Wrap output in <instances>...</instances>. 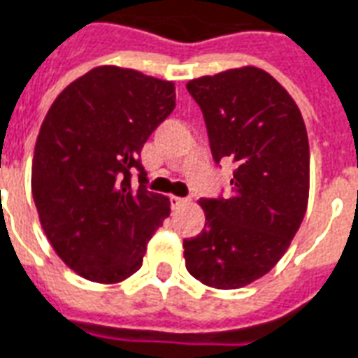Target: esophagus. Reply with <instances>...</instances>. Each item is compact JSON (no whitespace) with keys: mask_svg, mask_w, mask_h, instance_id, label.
<instances>
[{"mask_svg":"<svg viewBox=\"0 0 358 358\" xmlns=\"http://www.w3.org/2000/svg\"><path fill=\"white\" fill-rule=\"evenodd\" d=\"M187 203H189V199H185V196H171V206H173V208L185 206Z\"/></svg>","mask_w":358,"mask_h":358,"instance_id":"34e87169","label":"esophagus"}]
</instances>
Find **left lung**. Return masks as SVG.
I'll use <instances>...</instances> for the list:
<instances>
[{"mask_svg": "<svg viewBox=\"0 0 358 358\" xmlns=\"http://www.w3.org/2000/svg\"><path fill=\"white\" fill-rule=\"evenodd\" d=\"M203 110L214 162H236L228 199H201L204 230L183 241L196 280L234 290L277 265L310 193V146L300 108L271 73L243 66L187 83Z\"/></svg>", "mask_w": 358, "mask_h": 358, "instance_id": "1", "label": "left lung"}]
</instances>
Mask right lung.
Returning <instances> with one entry per match:
<instances>
[{"instance_id": "1", "label": "right lung", "mask_w": 358, "mask_h": 358, "mask_svg": "<svg viewBox=\"0 0 358 358\" xmlns=\"http://www.w3.org/2000/svg\"><path fill=\"white\" fill-rule=\"evenodd\" d=\"M173 108V81L118 66L93 68L48 108L31 189L50 245L80 277L115 285L142 267L171 204L130 175L146 183L140 152Z\"/></svg>"}]
</instances>
